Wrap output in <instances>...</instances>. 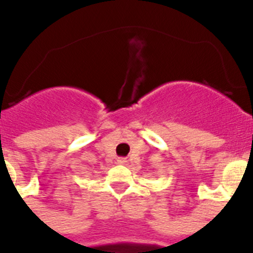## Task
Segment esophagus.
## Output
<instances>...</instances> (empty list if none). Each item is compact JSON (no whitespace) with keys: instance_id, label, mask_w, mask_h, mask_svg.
I'll use <instances>...</instances> for the list:
<instances>
[{"instance_id":"esophagus-1","label":"esophagus","mask_w":253,"mask_h":253,"mask_svg":"<svg viewBox=\"0 0 253 253\" xmlns=\"http://www.w3.org/2000/svg\"><path fill=\"white\" fill-rule=\"evenodd\" d=\"M118 163H119V165H125V163H126V160H125V158H118Z\"/></svg>"}]
</instances>
